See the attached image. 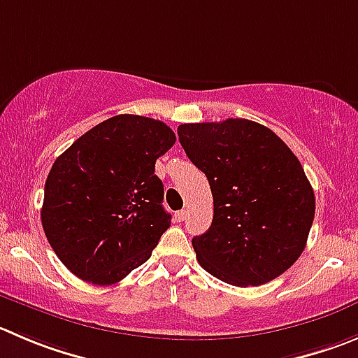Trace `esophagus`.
Wrapping results in <instances>:
<instances>
[{"mask_svg":"<svg viewBox=\"0 0 358 358\" xmlns=\"http://www.w3.org/2000/svg\"><path fill=\"white\" fill-rule=\"evenodd\" d=\"M176 221H185L186 220V210H177L176 213Z\"/></svg>","mask_w":358,"mask_h":358,"instance_id":"esophagus-1","label":"esophagus"}]
</instances>
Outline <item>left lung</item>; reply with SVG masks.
Masks as SVG:
<instances>
[{"mask_svg":"<svg viewBox=\"0 0 358 358\" xmlns=\"http://www.w3.org/2000/svg\"><path fill=\"white\" fill-rule=\"evenodd\" d=\"M177 135L213 192V223L192 241L199 264L234 287L290 268L315 217V192L290 148L250 119L181 124Z\"/></svg>","mask_w":358,"mask_h":358,"instance_id":"1","label":"left lung"}]
</instances>
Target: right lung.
<instances>
[{
	"label": "right lung",
	"mask_w": 358,
	"mask_h": 358,
	"mask_svg": "<svg viewBox=\"0 0 358 358\" xmlns=\"http://www.w3.org/2000/svg\"><path fill=\"white\" fill-rule=\"evenodd\" d=\"M173 144L165 122L119 114L57 156L42 227L68 271L87 283L114 285L149 260L170 227L155 163Z\"/></svg>",
	"instance_id": "right-lung-1"
}]
</instances>
